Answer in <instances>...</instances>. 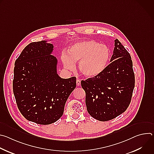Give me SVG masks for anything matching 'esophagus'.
Wrapping results in <instances>:
<instances>
[{"label":"esophagus","mask_w":154,"mask_h":154,"mask_svg":"<svg viewBox=\"0 0 154 154\" xmlns=\"http://www.w3.org/2000/svg\"><path fill=\"white\" fill-rule=\"evenodd\" d=\"M80 84H81V81L80 80L77 79L76 80V85H77V86H79V85H80Z\"/></svg>","instance_id":"34e87169"}]
</instances>
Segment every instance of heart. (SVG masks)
Segmentation results:
<instances>
[{
    "instance_id": "heart-1",
    "label": "heart",
    "mask_w": 154,
    "mask_h": 154,
    "mask_svg": "<svg viewBox=\"0 0 154 154\" xmlns=\"http://www.w3.org/2000/svg\"><path fill=\"white\" fill-rule=\"evenodd\" d=\"M111 52L108 46L93 40L77 42L63 53L61 60L66 69L72 70L75 63L79 61L78 69L87 77H94L100 74L106 67L110 59Z\"/></svg>"
}]
</instances>
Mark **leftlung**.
<instances>
[{
    "mask_svg": "<svg viewBox=\"0 0 154 154\" xmlns=\"http://www.w3.org/2000/svg\"><path fill=\"white\" fill-rule=\"evenodd\" d=\"M110 62L98 75L81 81L87 111L100 121L113 119L124 113L135 87L130 55L118 39Z\"/></svg>",
    "mask_w": 154,
    "mask_h": 154,
    "instance_id": "8db88e82",
    "label": "left lung"
}]
</instances>
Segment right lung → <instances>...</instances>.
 Returning <instances> with one entry per match:
<instances>
[{
	"instance_id": "right-lung-1",
	"label": "right lung",
	"mask_w": 154,
	"mask_h": 154,
	"mask_svg": "<svg viewBox=\"0 0 154 154\" xmlns=\"http://www.w3.org/2000/svg\"><path fill=\"white\" fill-rule=\"evenodd\" d=\"M52 44L33 42L14 63L13 93L20 113L27 120L48 125L63 115L66 102L76 87V77L62 79Z\"/></svg>"
}]
</instances>
